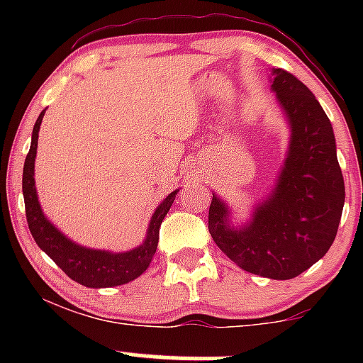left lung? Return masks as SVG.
<instances>
[{
    "mask_svg": "<svg viewBox=\"0 0 363 363\" xmlns=\"http://www.w3.org/2000/svg\"><path fill=\"white\" fill-rule=\"evenodd\" d=\"M272 89L291 128L278 184L240 230L228 227L227 206L213 196L208 228L222 252L245 272L290 280L331 247L343 213L345 181L331 123L312 91L281 68L273 69Z\"/></svg>",
    "mask_w": 363,
    "mask_h": 363,
    "instance_id": "8db88e82",
    "label": "left lung"
}]
</instances>
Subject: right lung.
<instances>
[{
    "mask_svg": "<svg viewBox=\"0 0 363 363\" xmlns=\"http://www.w3.org/2000/svg\"><path fill=\"white\" fill-rule=\"evenodd\" d=\"M43 118L44 111L40 112L39 119L35 121L34 131H32V143L27 158H25L22 179L25 215H27V223L28 228H30L32 237H34L37 245L60 266L62 272L83 286L106 289V286H118L133 281L150 266V261H152L153 254L157 251L158 230H160L162 220L169 213L170 206H172L174 199H176L177 191L170 193L162 201V205L157 208L152 220H150L147 239H145V242L140 247L133 249V251L112 254L107 251L86 249L72 242L45 218L43 210H40L39 199H37L34 162L37 153V138H39V128L40 123H43Z\"/></svg>",
    "mask_w": 363,
    "mask_h": 363,
    "instance_id": "obj_1",
    "label": "right lung"
}]
</instances>
